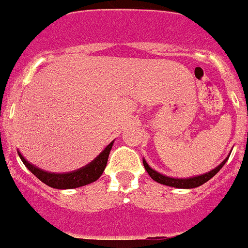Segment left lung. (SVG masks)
I'll return each mask as SVG.
<instances>
[{"mask_svg":"<svg viewBox=\"0 0 248 248\" xmlns=\"http://www.w3.org/2000/svg\"><path fill=\"white\" fill-rule=\"evenodd\" d=\"M227 159H229V157H226L217 168H215L214 170H211L210 172H206V174L199 175V176L195 177H190V179H175V177H168L165 176V175L159 174V172H156L155 170H153V169L148 165V163H146L145 160H143V164L144 168H145V170L148 171V174L150 175L151 179L156 181V183L163 184V185L172 186V187H179V189H192V187H198V186L202 185L206 181H209L212 176H215V175L217 174V172L220 171V169L225 165Z\"/></svg>","mask_w":248,"mask_h":248,"instance_id":"8db88e82","label":"left lung"}]
</instances>
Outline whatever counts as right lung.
I'll return each instance as SVG.
<instances>
[{
    "mask_svg": "<svg viewBox=\"0 0 248 248\" xmlns=\"http://www.w3.org/2000/svg\"><path fill=\"white\" fill-rule=\"evenodd\" d=\"M114 141H111L104 150L102 151V154L93 160L91 164H88L84 168L77 170V171L67 172V174H52V172L43 171L41 169L36 168L32 164H30L25 157L21 154L19 157L23 161L27 169L36 177H38L39 180L45 183L46 185L54 187V189H74V187H79V186L88 185V184L94 183L100 177V175L104 171L105 166H107V161H108L109 153L111 150Z\"/></svg>",
    "mask_w": 248,
    "mask_h": 248,
    "instance_id": "right-lung-1",
    "label": "right lung"
}]
</instances>
